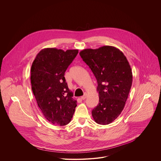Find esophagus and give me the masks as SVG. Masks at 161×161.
Listing matches in <instances>:
<instances>
[{
	"instance_id": "esophagus-1",
	"label": "esophagus",
	"mask_w": 161,
	"mask_h": 161,
	"mask_svg": "<svg viewBox=\"0 0 161 161\" xmlns=\"http://www.w3.org/2000/svg\"><path fill=\"white\" fill-rule=\"evenodd\" d=\"M86 97H87V93H84V95L83 96L80 97V98H81L82 100H84V99L86 98Z\"/></svg>"
}]
</instances>
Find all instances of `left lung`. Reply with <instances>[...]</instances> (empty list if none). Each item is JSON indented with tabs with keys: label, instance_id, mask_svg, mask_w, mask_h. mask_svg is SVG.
<instances>
[{
	"label": "left lung",
	"instance_id": "left-lung-1",
	"mask_svg": "<svg viewBox=\"0 0 161 161\" xmlns=\"http://www.w3.org/2000/svg\"><path fill=\"white\" fill-rule=\"evenodd\" d=\"M97 81L98 104L92 111L100 125L113 122L123 111L130 91L133 74L124 54L114 46L85 49L79 53Z\"/></svg>",
	"mask_w": 161,
	"mask_h": 161
}]
</instances>
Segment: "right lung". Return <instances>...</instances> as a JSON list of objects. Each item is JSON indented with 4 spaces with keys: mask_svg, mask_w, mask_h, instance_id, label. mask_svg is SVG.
I'll return each instance as SVG.
<instances>
[{
    "mask_svg": "<svg viewBox=\"0 0 161 161\" xmlns=\"http://www.w3.org/2000/svg\"><path fill=\"white\" fill-rule=\"evenodd\" d=\"M77 53L78 49L45 48L31 65L32 91L44 116L54 125H68L77 106L64 75Z\"/></svg>",
    "mask_w": 161,
    "mask_h": 161,
    "instance_id": "right-lung-1",
    "label": "right lung"
}]
</instances>
